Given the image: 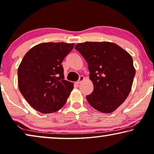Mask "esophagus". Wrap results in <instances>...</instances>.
I'll return each instance as SVG.
<instances>
[{
  "instance_id": "34e87169",
  "label": "esophagus",
  "mask_w": 154,
  "mask_h": 154,
  "mask_svg": "<svg viewBox=\"0 0 154 154\" xmlns=\"http://www.w3.org/2000/svg\"><path fill=\"white\" fill-rule=\"evenodd\" d=\"M84 79H85V77L84 76H82V75H81V76H80L79 78V80H78L77 83L78 84H80L82 81H84Z\"/></svg>"
}]
</instances>
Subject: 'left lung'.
I'll list each match as a JSON object with an SVG mask.
<instances>
[{"label":"left lung","mask_w":154,"mask_h":154,"mask_svg":"<svg viewBox=\"0 0 154 154\" xmlns=\"http://www.w3.org/2000/svg\"><path fill=\"white\" fill-rule=\"evenodd\" d=\"M88 63L93 92L86 96L92 107L110 113L125 102L136 74L133 59L114 43L86 42L75 45Z\"/></svg>","instance_id":"left-lung-1"}]
</instances>
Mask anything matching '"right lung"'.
<instances>
[{
    "label": "right lung",
    "instance_id": "add662e5",
    "mask_svg": "<svg viewBox=\"0 0 154 154\" xmlns=\"http://www.w3.org/2000/svg\"><path fill=\"white\" fill-rule=\"evenodd\" d=\"M74 43H42L32 48L18 68V88L30 106L52 113L66 104L73 83L64 80L63 59Z\"/></svg>",
    "mask_w": 154,
    "mask_h": 154
}]
</instances>
